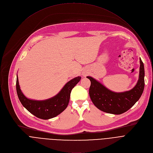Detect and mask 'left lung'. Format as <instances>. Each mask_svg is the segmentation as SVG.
Segmentation results:
<instances>
[{"instance_id":"8db88e82","label":"left lung","mask_w":153,"mask_h":153,"mask_svg":"<svg viewBox=\"0 0 153 153\" xmlns=\"http://www.w3.org/2000/svg\"><path fill=\"white\" fill-rule=\"evenodd\" d=\"M139 79L134 88L123 93H114L91 77H86L91 81L89 90L90 98L100 110L110 114H120L131 108L142 96L145 86L143 63L140 59Z\"/></svg>"}]
</instances>
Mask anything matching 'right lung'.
Wrapping results in <instances>:
<instances>
[{
  "instance_id": "add662e5",
  "label": "right lung",
  "mask_w": 153,
  "mask_h": 153,
  "mask_svg": "<svg viewBox=\"0 0 153 153\" xmlns=\"http://www.w3.org/2000/svg\"><path fill=\"white\" fill-rule=\"evenodd\" d=\"M80 79V77H77L69 81L54 97L46 100L37 101L30 100L23 94L20 89L17 77V94L21 103L30 113L38 118L49 119L57 116L66 109L70 101L71 90Z\"/></svg>"
}]
</instances>
